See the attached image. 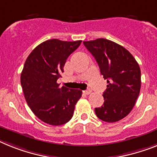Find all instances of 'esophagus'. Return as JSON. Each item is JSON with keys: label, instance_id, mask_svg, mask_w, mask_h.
Segmentation results:
<instances>
[{"label": "esophagus", "instance_id": "esophagus-1", "mask_svg": "<svg viewBox=\"0 0 157 157\" xmlns=\"http://www.w3.org/2000/svg\"><path fill=\"white\" fill-rule=\"evenodd\" d=\"M92 93V91L91 90H85V91H84V93H85V94H86V95H89V94H90V93Z\"/></svg>", "mask_w": 157, "mask_h": 157}]
</instances>
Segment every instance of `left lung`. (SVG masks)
I'll return each mask as SVG.
<instances>
[{"instance_id":"left-lung-1","label":"left lung","mask_w":157,"mask_h":157,"mask_svg":"<svg viewBox=\"0 0 157 157\" xmlns=\"http://www.w3.org/2000/svg\"><path fill=\"white\" fill-rule=\"evenodd\" d=\"M97 60L101 75L107 80L104 104L95 109L99 119L117 122L132 111L140 90V68L133 56L123 46L99 38L83 42Z\"/></svg>"}]
</instances>
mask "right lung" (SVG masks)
<instances>
[{
    "label": "right lung",
    "mask_w": 157,
    "mask_h": 157,
    "mask_svg": "<svg viewBox=\"0 0 157 157\" xmlns=\"http://www.w3.org/2000/svg\"><path fill=\"white\" fill-rule=\"evenodd\" d=\"M81 44V40H46L26 59L21 75L24 96L33 113L44 123L61 125L72 117L82 92L60 87L57 80L67 58Z\"/></svg>",
    "instance_id": "add662e5"
}]
</instances>
